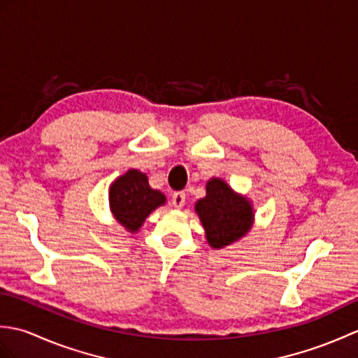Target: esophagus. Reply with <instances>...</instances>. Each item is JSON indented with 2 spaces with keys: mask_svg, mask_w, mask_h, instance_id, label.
<instances>
[{
  "mask_svg": "<svg viewBox=\"0 0 358 358\" xmlns=\"http://www.w3.org/2000/svg\"><path fill=\"white\" fill-rule=\"evenodd\" d=\"M172 206L177 208V209H181L185 206V201H186V194L185 192H175L172 195Z\"/></svg>",
  "mask_w": 358,
  "mask_h": 358,
  "instance_id": "1",
  "label": "esophagus"
}]
</instances>
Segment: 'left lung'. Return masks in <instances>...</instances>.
Listing matches in <instances>:
<instances>
[{
  "mask_svg": "<svg viewBox=\"0 0 358 358\" xmlns=\"http://www.w3.org/2000/svg\"><path fill=\"white\" fill-rule=\"evenodd\" d=\"M209 246L222 249L240 240L254 223L252 204L222 178H210L206 196L195 203Z\"/></svg>",
  "mask_w": 358,
  "mask_h": 358,
  "instance_id": "obj_1",
  "label": "left lung"
}]
</instances>
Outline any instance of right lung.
Returning <instances> with one entry per match:
<instances>
[{
    "label": "right lung",
    "instance_id": "right-lung-1",
    "mask_svg": "<svg viewBox=\"0 0 358 358\" xmlns=\"http://www.w3.org/2000/svg\"><path fill=\"white\" fill-rule=\"evenodd\" d=\"M109 203L120 224L129 232H136L152 210L163 206L166 196L149 186L146 173L131 169L110 185Z\"/></svg>",
    "mask_w": 358,
    "mask_h": 358
}]
</instances>
